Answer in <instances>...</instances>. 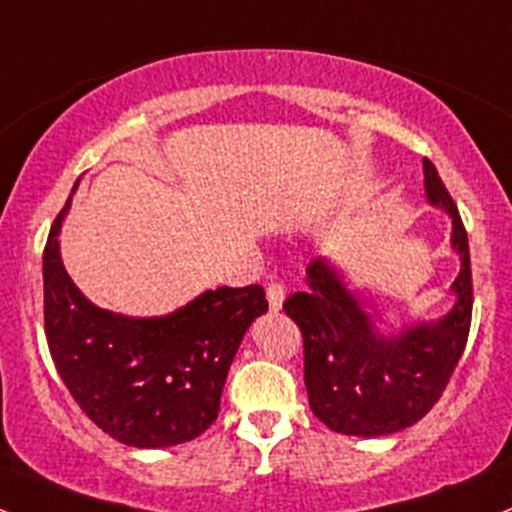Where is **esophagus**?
<instances>
[{"instance_id":"obj_1","label":"esophagus","mask_w":512,"mask_h":512,"mask_svg":"<svg viewBox=\"0 0 512 512\" xmlns=\"http://www.w3.org/2000/svg\"><path fill=\"white\" fill-rule=\"evenodd\" d=\"M266 298H268V308H271L273 313H278V310L283 308V300H286V286H283V283H278V281L268 283Z\"/></svg>"}]
</instances>
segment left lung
<instances>
[{"label": "left lung", "instance_id": "8db88e82", "mask_svg": "<svg viewBox=\"0 0 512 512\" xmlns=\"http://www.w3.org/2000/svg\"><path fill=\"white\" fill-rule=\"evenodd\" d=\"M424 189L431 207L451 217V249L461 256L451 286L456 303L444 318L382 335L365 300L325 258L310 261L308 288L283 303L303 335L310 409L337 434L387 436L416 424L439 402L466 347L473 310L468 236L449 189L426 157Z\"/></svg>", "mask_w": 512, "mask_h": 512}]
</instances>
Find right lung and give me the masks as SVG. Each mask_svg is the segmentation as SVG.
Masks as SVG:
<instances>
[{
    "mask_svg": "<svg viewBox=\"0 0 512 512\" xmlns=\"http://www.w3.org/2000/svg\"><path fill=\"white\" fill-rule=\"evenodd\" d=\"M44 249V330L51 357L78 407L125 446L165 449L217 421L221 389L249 325L268 310L261 286L204 291L160 318L98 308L71 281L59 231Z\"/></svg>",
    "mask_w": 512,
    "mask_h": 512,
    "instance_id": "right-lung-1",
    "label": "right lung"
}]
</instances>
